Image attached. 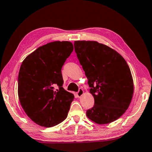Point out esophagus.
Returning a JSON list of instances; mask_svg holds the SVG:
<instances>
[{
  "label": "esophagus",
  "instance_id": "esophagus-1",
  "mask_svg": "<svg viewBox=\"0 0 152 152\" xmlns=\"http://www.w3.org/2000/svg\"><path fill=\"white\" fill-rule=\"evenodd\" d=\"M76 95H77V96L78 97H81L82 95H83V90L82 89H79L78 92L76 94Z\"/></svg>",
  "mask_w": 152,
  "mask_h": 152
}]
</instances>
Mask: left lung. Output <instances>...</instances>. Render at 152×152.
I'll use <instances>...</instances> for the list:
<instances>
[{
  "mask_svg": "<svg viewBox=\"0 0 152 152\" xmlns=\"http://www.w3.org/2000/svg\"><path fill=\"white\" fill-rule=\"evenodd\" d=\"M74 47L95 100L94 107L87 111V118L98 124L115 121L129 107L134 94V81L126 60L97 41H77Z\"/></svg>",
  "mask_w": 152,
  "mask_h": 152,
  "instance_id": "1",
  "label": "left lung"
}]
</instances>
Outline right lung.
I'll use <instances>...</instances> for the list:
<instances>
[{"label": "right lung", "mask_w": 152, "mask_h": 152, "mask_svg": "<svg viewBox=\"0 0 152 152\" xmlns=\"http://www.w3.org/2000/svg\"><path fill=\"white\" fill-rule=\"evenodd\" d=\"M73 50L69 41H54L39 47L23 61L18 77V95L28 118L50 127L65 120L74 95L63 86L61 69ZM59 87L54 91V86Z\"/></svg>", "instance_id": "1"}]
</instances>
